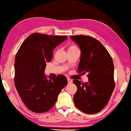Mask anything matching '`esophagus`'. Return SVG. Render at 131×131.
Wrapping results in <instances>:
<instances>
[{
	"instance_id": "esophagus-1",
	"label": "esophagus",
	"mask_w": 131,
	"mask_h": 131,
	"mask_svg": "<svg viewBox=\"0 0 131 131\" xmlns=\"http://www.w3.org/2000/svg\"><path fill=\"white\" fill-rule=\"evenodd\" d=\"M67 81H68V83H69V84H71L73 82V81H72V80H71L70 79H67Z\"/></svg>"
}]
</instances>
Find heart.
<instances>
[{
  "label": "heart",
  "instance_id": "heart-1",
  "mask_svg": "<svg viewBox=\"0 0 131 131\" xmlns=\"http://www.w3.org/2000/svg\"><path fill=\"white\" fill-rule=\"evenodd\" d=\"M77 48L75 45H70V46L69 47V49H68V51H71L73 50H75V49H77Z\"/></svg>",
  "mask_w": 131,
  "mask_h": 131
}]
</instances>
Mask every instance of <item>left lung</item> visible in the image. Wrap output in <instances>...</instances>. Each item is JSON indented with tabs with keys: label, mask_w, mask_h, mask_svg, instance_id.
<instances>
[{
	"label": "left lung",
	"mask_w": 131,
	"mask_h": 131,
	"mask_svg": "<svg viewBox=\"0 0 131 131\" xmlns=\"http://www.w3.org/2000/svg\"><path fill=\"white\" fill-rule=\"evenodd\" d=\"M81 50L78 72L88 73L89 81L74 80L77 90L73 97L79 109L88 114L99 112L109 101L115 89L114 65L106 49L90 36L70 37Z\"/></svg>",
	"instance_id": "1"
}]
</instances>
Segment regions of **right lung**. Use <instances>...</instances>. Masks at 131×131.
Segmentation results:
<instances>
[{
  "label": "right lung",
  "instance_id": "right-lung-1",
  "mask_svg": "<svg viewBox=\"0 0 131 131\" xmlns=\"http://www.w3.org/2000/svg\"><path fill=\"white\" fill-rule=\"evenodd\" d=\"M67 38L33 33L26 38L15 60V85L26 107L35 113L54 106L58 95L68 81L64 75L49 79L44 74L46 62L52 60L54 48Z\"/></svg>",
  "mask_w": 131,
  "mask_h": 131
}]
</instances>
